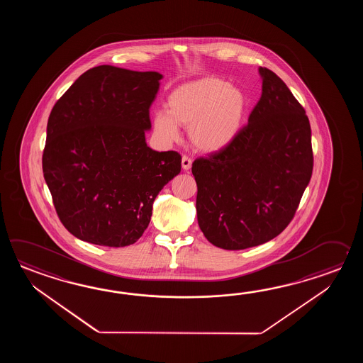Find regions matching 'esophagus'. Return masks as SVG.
Here are the masks:
<instances>
[{
	"label": "esophagus",
	"mask_w": 363,
	"mask_h": 363,
	"mask_svg": "<svg viewBox=\"0 0 363 363\" xmlns=\"http://www.w3.org/2000/svg\"><path fill=\"white\" fill-rule=\"evenodd\" d=\"M182 166H183V170H189L191 166H192V160H191L188 155H183V158H182Z\"/></svg>",
	"instance_id": "esophagus-1"
}]
</instances>
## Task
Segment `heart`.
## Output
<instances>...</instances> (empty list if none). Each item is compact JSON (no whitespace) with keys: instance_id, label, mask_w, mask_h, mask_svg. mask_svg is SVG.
Here are the masks:
<instances>
[{"instance_id":"b5f03b06","label":"heart","mask_w":363,"mask_h":363,"mask_svg":"<svg viewBox=\"0 0 363 363\" xmlns=\"http://www.w3.org/2000/svg\"><path fill=\"white\" fill-rule=\"evenodd\" d=\"M169 110L155 114V131L175 141L179 124L189 128L193 145L202 152H218L239 135L247 113V97L241 89L219 77H201L179 85L169 94Z\"/></svg>"}]
</instances>
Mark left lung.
<instances>
[{"instance_id": "left-lung-1", "label": "left lung", "mask_w": 363, "mask_h": 363, "mask_svg": "<svg viewBox=\"0 0 363 363\" xmlns=\"http://www.w3.org/2000/svg\"><path fill=\"white\" fill-rule=\"evenodd\" d=\"M262 94L230 145L197 158V220L225 250L257 247L294 219L313 174L311 130L286 83L259 67Z\"/></svg>"}]
</instances>
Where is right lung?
<instances>
[{"label": "right lung", "instance_id": "add662e5", "mask_svg": "<svg viewBox=\"0 0 363 363\" xmlns=\"http://www.w3.org/2000/svg\"><path fill=\"white\" fill-rule=\"evenodd\" d=\"M161 79L102 65L77 77L52 108L43 172L62 224L77 239L136 242L157 194L182 170L179 153L145 141Z\"/></svg>", "mask_w": 363, "mask_h": 363}]
</instances>
